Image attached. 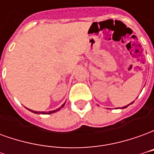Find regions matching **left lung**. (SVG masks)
I'll return each mask as SVG.
<instances>
[{
	"instance_id": "1",
	"label": "left lung",
	"mask_w": 154,
	"mask_h": 154,
	"mask_svg": "<svg viewBox=\"0 0 154 154\" xmlns=\"http://www.w3.org/2000/svg\"><path fill=\"white\" fill-rule=\"evenodd\" d=\"M133 103H134V101H133V102H131V103H130V104H133ZM130 104H129V105H128V106H129V105H130ZM128 106H125L122 107V109H125V108H126V107Z\"/></svg>"
}]
</instances>
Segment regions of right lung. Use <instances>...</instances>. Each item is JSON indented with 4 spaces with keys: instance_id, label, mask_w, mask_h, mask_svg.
Listing matches in <instances>:
<instances>
[{
    "instance_id": "right-lung-1",
    "label": "right lung",
    "mask_w": 154,
    "mask_h": 154,
    "mask_svg": "<svg viewBox=\"0 0 154 154\" xmlns=\"http://www.w3.org/2000/svg\"><path fill=\"white\" fill-rule=\"evenodd\" d=\"M64 105H65V103H63V105H62V106L60 107V108H58V109H57V110H51V111H48V112H45V111H35V110H30V109H28L29 111H31V112H33V113L35 114H43V115H46V114H52V113H54V112H57V111H58V110H60V109H62L63 107L64 106Z\"/></svg>"
}]
</instances>
